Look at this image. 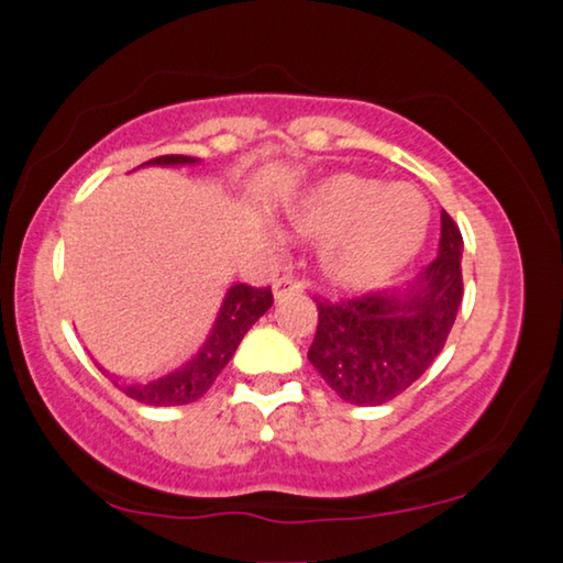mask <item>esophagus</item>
I'll return each mask as SVG.
<instances>
[{
    "label": "esophagus",
    "mask_w": 563,
    "mask_h": 563,
    "mask_svg": "<svg viewBox=\"0 0 563 563\" xmlns=\"http://www.w3.org/2000/svg\"><path fill=\"white\" fill-rule=\"evenodd\" d=\"M275 300H283L288 296H296V292L302 290V283L296 278V275H283V278L275 280Z\"/></svg>",
    "instance_id": "1"
}]
</instances>
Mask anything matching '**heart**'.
I'll list each match as a JSON object with an SVG mask.
<instances>
[{
    "label": "heart",
    "mask_w": 563,
    "mask_h": 563,
    "mask_svg": "<svg viewBox=\"0 0 563 563\" xmlns=\"http://www.w3.org/2000/svg\"><path fill=\"white\" fill-rule=\"evenodd\" d=\"M310 235H334L325 267L338 283L368 288L390 278L421 245L426 205L413 187L386 185L361 175H335L310 195L300 212Z\"/></svg>",
    "instance_id": "1"
}]
</instances>
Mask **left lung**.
Instances as JSON below:
<instances>
[{"instance_id": "obj_1", "label": "left lung", "mask_w": 563, "mask_h": 563, "mask_svg": "<svg viewBox=\"0 0 563 563\" xmlns=\"http://www.w3.org/2000/svg\"><path fill=\"white\" fill-rule=\"evenodd\" d=\"M463 238L441 210L439 255L404 290L316 298L308 361L347 404L380 406L404 394L443 351L463 298Z\"/></svg>"}]
</instances>
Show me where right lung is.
I'll use <instances>...</instances> for the list:
<instances>
[{"label": "right lung", "instance_id": "add662e5", "mask_svg": "<svg viewBox=\"0 0 563 563\" xmlns=\"http://www.w3.org/2000/svg\"><path fill=\"white\" fill-rule=\"evenodd\" d=\"M195 163L192 157L185 155H159L147 159V165H185ZM273 306V290L267 288H253V285L240 283L228 290L225 302H222L220 316L212 328V335L208 343L202 345V351L185 365V368L169 373V376L153 380V383H140V386H120L114 380V386L124 390V396L140 400L145 406H185L192 400L202 398L208 394L212 383L220 376V371L225 368L228 361L233 358L235 347L243 341V335L257 318H261L267 308Z\"/></svg>", "mask_w": 563, "mask_h": 563}]
</instances>
